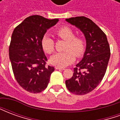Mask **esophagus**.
<instances>
[{"label": "esophagus", "instance_id": "1", "mask_svg": "<svg viewBox=\"0 0 120 120\" xmlns=\"http://www.w3.org/2000/svg\"><path fill=\"white\" fill-rule=\"evenodd\" d=\"M55 69H58V70H65V69H64V68H58V67H56Z\"/></svg>", "mask_w": 120, "mask_h": 120}]
</instances>
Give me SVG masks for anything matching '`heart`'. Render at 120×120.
Segmentation results:
<instances>
[{"instance_id": "obj_1", "label": "heart", "mask_w": 120, "mask_h": 120, "mask_svg": "<svg viewBox=\"0 0 120 120\" xmlns=\"http://www.w3.org/2000/svg\"><path fill=\"white\" fill-rule=\"evenodd\" d=\"M55 34L58 38L65 40L64 49L62 52L56 53L51 58V63L58 68H65L74 62L76 57H80L86 51V42L83 37L75 36V32L71 27L63 26L58 28ZM41 44L43 50L47 54H52L55 51V41L49 36L42 38Z\"/></svg>"}]
</instances>
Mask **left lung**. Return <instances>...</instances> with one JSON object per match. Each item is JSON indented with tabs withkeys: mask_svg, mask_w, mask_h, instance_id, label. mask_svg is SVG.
I'll list each match as a JSON object with an SVG mask.
<instances>
[{
	"mask_svg": "<svg viewBox=\"0 0 120 120\" xmlns=\"http://www.w3.org/2000/svg\"><path fill=\"white\" fill-rule=\"evenodd\" d=\"M66 21L80 29L86 37L83 58L74 68L73 76L65 80L71 93L83 95L94 90L102 80L111 55L110 46L104 32L88 18L72 17Z\"/></svg>",
	"mask_w": 120,
	"mask_h": 120,
	"instance_id": "1",
	"label": "left lung"
}]
</instances>
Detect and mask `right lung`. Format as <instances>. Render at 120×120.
<instances>
[{
    "label": "right lung",
    "mask_w": 120,
    "mask_h": 120,
    "mask_svg": "<svg viewBox=\"0 0 120 120\" xmlns=\"http://www.w3.org/2000/svg\"><path fill=\"white\" fill-rule=\"evenodd\" d=\"M58 19H47L40 15L27 17L15 28L9 47V59L16 80L20 87L32 93L42 92L47 87L55 71L47 65L41 44L47 30Z\"/></svg>",
    "instance_id": "add662e5"
}]
</instances>
